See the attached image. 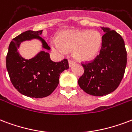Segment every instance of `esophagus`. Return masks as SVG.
<instances>
[{"mask_svg": "<svg viewBox=\"0 0 132 132\" xmlns=\"http://www.w3.org/2000/svg\"><path fill=\"white\" fill-rule=\"evenodd\" d=\"M68 64H69V66L70 67H72V66L75 64V62L72 61V60H68Z\"/></svg>", "mask_w": 132, "mask_h": 132, "instance_id": "1", "label": "esophagus"}]
</instances>
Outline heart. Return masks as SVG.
Wrapping results in <instances>:
<instances>
[{
  "label": "heart",
  "instance_id": "b5f03b06",
  "mask_svg": "<svg viewBox=\"0 0 132 132\" xmlns=\"http://www.w3.org/2000/svg\"><path fill=\"white\" fill-rule=\"evenodd\" d=\"M102 36L95 30H66L52 43L55 50L61 53L73 50L79 61H89L97 55L102 46Z\"/></svg>",
  "mask_w": 132,
  "mask_h": 132
}]
</instances>
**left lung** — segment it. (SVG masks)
<instances>
[{"label":"left lung","mask_w":132,"mask_h":132,"mask_svg":"<svg viewBox=\"0 0 132 132\" xmlns=\"http://www.w3.org/2000/svg\"><path fill=\"white\" fill-rule=\"evenodd\" d=\"M105 34L102 47L93 62L82 64L84 74L78 84L84 92L94 96H103L119 86L127 65V51L123 39L115 30L102 27Z\"/></svg>","instance_id":"obj_1"}]
</instances>
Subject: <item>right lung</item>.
<instances>
[{
	"label": "right lung",
	"mask_w": 132,
	"mask_h": 132,
	"mask_svg": "<svg viewBox=\"0 0 132 132\" xmlns=\"http://www.w3.org/2000/svg\"><path fill=\"white\" fill-rule=\"evenodd\" d=\"M43 30H28L12 39L6 57V67L13 86L23 95L35 98L47 97L59 84V75L69 68L68 60L53 62L49 53L41 51L32 59H26L17 51L25 41L39 39L42 48L50 50L45 40L40 37Z\"/></svg>",
	"instance_id": "add662e5"
}]
</instances>
